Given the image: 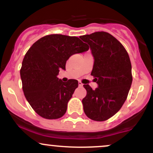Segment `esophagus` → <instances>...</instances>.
<instances>
[{"instance_id":"34e87169","label":"esophagus","mask_w":153,"mask_h":153,"mask_svg":"<svg viewBox=\"0 0 153 153\" xmlns=\"http://www.w3.org/2000/svg\"><path fill=\"white\" fill-rule=\"evenodd\" d=\"M82 85H83V84H82L81 82H80V81H78V85H79V86H80V87H82Z\"/></svg>"}]
</instances>
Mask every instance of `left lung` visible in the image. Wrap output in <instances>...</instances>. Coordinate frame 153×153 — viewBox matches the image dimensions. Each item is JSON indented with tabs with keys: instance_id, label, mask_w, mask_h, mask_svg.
Segmentation results:
<instances>
[{
	"instance_id": "obj_1",
	"label": "left lung",
	"mask_w": 153,
	"mask_h": 153,
	"mask_svg": "<svg viewBox=\"0 0 153 153\" xmlns=\"http://www.w3.org/2000/svg\"><path fill=\"white\" fill-rule=\"evenodd\" d=\"M80 38L90 45L94 58L91 75L98 84L95 90L83 85L87 91L82 100L84 112L92 120L106 121L119 111L127 98L132 82L130 59L122 44L105 31Z\"/></svg>"
}]
</instances>
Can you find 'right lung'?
<instances>
[{"label": "right lung", "instance_id": "right-lung-1", "mask_svg": "<svg viewBox=\"0 0 153 153\" xmlns=\"http://www.w3.org/2000/svg\"><path fill=\"white\" fill-rule=\"evenodd\" d=\"M88 49L76 36L50 34L39 39L27 51L20 71L22 88L27 101L40 117L56 119L65 114L78 82L71 79L64 82L57 75L59 70H65L71 55Z\"/></svg>", "mask_w": 153, "mask_h": 153}]
</instances>
